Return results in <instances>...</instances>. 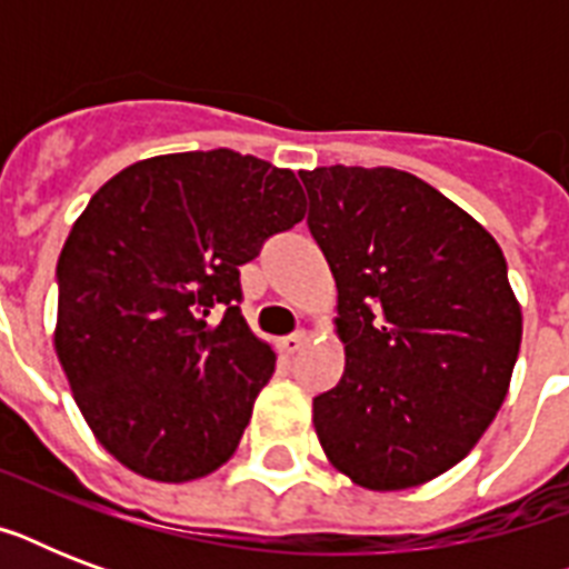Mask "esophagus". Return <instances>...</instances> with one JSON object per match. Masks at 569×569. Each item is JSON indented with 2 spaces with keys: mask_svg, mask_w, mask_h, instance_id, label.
<instances>
[{
  "mask_svg": "<svg viewBox=\"0 0 569 569\" xmlns=\"http://www.w3.org/2000/svg\"><path fill=\"white\" fill-rule=\"evenodd\" d=\"M303 342H307V333H303V330H295V333L280 339V351H283V355H298L303 348Z\"/></svg>",
  "mask_w": 569,
  "mask_h": 569,
  "instance_id": "1",
  "label": "esophagus"
}]
</instances>
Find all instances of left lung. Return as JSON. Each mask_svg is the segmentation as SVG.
<instances>
[{
  "mask_svg": "<svg viewBox=\"0 0 569 569\" xmlns=\"http://www.w3.org/2000/svg\"><path fill=\"white\" fill-rule=\"evenodd\" d=\"M337 280L346 372L312 398L328 460L366 490L419 487L467 458L520 355L502 248L449 197L396 168L301 173Z\"/></svg>",
  "mask_w": 569,
  "mask_h": 569,
  "instance_id": "1",
  "label": "left lung"
}]
</instances>
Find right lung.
Instances as JSON below:
<instances>
[{
	"label": "right lung",
	"mask_w": 569,
	"mask_h": 569,
	"mask_svg": "<svg viewBox=\"0 0 569 569\" xmlns=\"http://www.w3.org/2000/svg\"><path fill=\"white\" fill-rule=\"evenodd\" d=\"M303 212L292 171L221 147L129 164L76 218L56 355L123 467L180 485L232 458L277 360L241 319L239 266Z\"/></svg>",
	"instance_id": "obj_1"
}]
</instances>
